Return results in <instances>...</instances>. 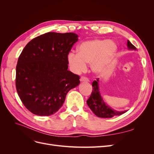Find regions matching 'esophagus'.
<instances>
[{
  "mask_svg": "<svg viewBox=\"0 0 154 154\" xmlns=\"http://www.w3.org/2000/svg\"><path fill=\"white\" fill-rule=\"evenodd\" d=\"M80 81H81V82H88L89 80H88V79L87 77H85V76H82V77L80 78Z\"/></svg>",
  "mask_w": 154,
  "mask_h": 154,
  "instance_id": "esophagus-1",
  "label": "esophagus"
}]
</instances>
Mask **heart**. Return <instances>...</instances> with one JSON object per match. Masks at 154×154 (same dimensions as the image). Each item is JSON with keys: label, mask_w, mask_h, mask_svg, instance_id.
<instances>
[{"label": "heart", "mask_w": 154, "mask_h": 154, "mask_svg": "<svg viewBox=\"0 0 154 154\" xmlns=\"http://www.w3.org/2000/svg\"><path fill=\"white\" fill-rule=\"evenodd\" d=\"M117 51V45L109 39L87 40L79 45L78 53L70 52L68 54L67 62L74 73L85 71L86 63H90L91 71L101 74L108 68Z\"/></svg>", "instance_id": "heart-1"}]
</instances>
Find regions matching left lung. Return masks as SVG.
<instances>
[{
	"instance_id": "left-lung-1",
	"label": "left lung",
	"mask_w": 154,
	"mask_h": 154,
	"mask_svg": "<svg viewBox=\"0 0 154 154\" xmlns=\"http://www.w3.org/2000/svg\"><path fill=\"white\" fill-rule=\"evenodd\" d=\"M127 47L129 49L136 50V48L129 40L127 41ZM98 82L99 78L92 82V91L89 98L87 101L88 106L94 114L100 118H110L115 116H119L125 113L127 110L122 112L114 110L105 103L99 91Z\"/></svg>"
}]
</instances>
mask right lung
Instances as JSON below:
<instances>
[{"instance_id":"obj_1","label":"right lung","mask_w":154,"mask_h":154,"mask_svg":"<svg viewBox=\"0 0 154 154\" xmlns=\"http://www.w3.org/2000/svg\"><path fill=\"white\" fill-rule=\"evenodd\" d=\"M78 36L74 32H46L22 50L16 67V88L32 114L48 116L57 112L67 92L80 84V76L67 70V55Z\"/></svg>"}]
</instances>
